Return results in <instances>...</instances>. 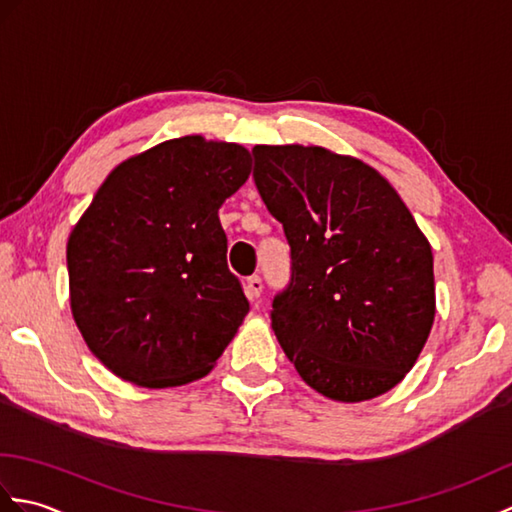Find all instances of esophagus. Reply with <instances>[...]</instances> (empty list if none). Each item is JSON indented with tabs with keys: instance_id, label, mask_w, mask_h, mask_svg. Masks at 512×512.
<instances>
[{
	"instance_id": "esophagus-1",
	"label": "esophagus",
	"mask_w": 512,
	"mask_h": 512,
	"mask_svg": "<svg viewBox=\"0 0 512 512\" xmlns=\"http://www.w3.org/2000/svg\"><path fill=\"white\" fill-rule=\"evenodd\" d=\"M244 288H246V297L250 301H255V299H259V295H262L264 284H262V279H259V277H248Z\"/></svg>"
}]
</instances>
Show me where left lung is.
Instances as JSON below:
<instances>
[{
    "label": "left lung",
    "instance_id": "8db88e82",
    "mask_svg": "<svg viewBox=\"0 0 512 512\" xmlns=\"http://www.w3.org/2000/svg\"><path fill=\"white\" fill-rule=\"evenodd\" d=\"M253 156L257 191L290 244V281L270 312L279 345L323 396L385 394L436 317L431 244L361 160L303 145H257Z\"/></svg>",
    "mask_w": 512,
    "mask_h": 512
}]
</instances>
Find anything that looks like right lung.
I'll use <instances>...</instances> for the list:
<instances>
[{"instance_id":"obj_1","label":"right lung","mask_w":512,"mask_h":512,"mask_svg":"<svg viewBox=\"0 0 512 512\" xmlns=\"http://www.w3.org/2000/svg\"><path fill=\"white\" fill-rule=\"evenodd\" d=\"M248 149L182 136L121 162L68 239L70 306L90 352L151 389L211 372L248 314L220 206Z\"/></svg>"}]
</instances>
